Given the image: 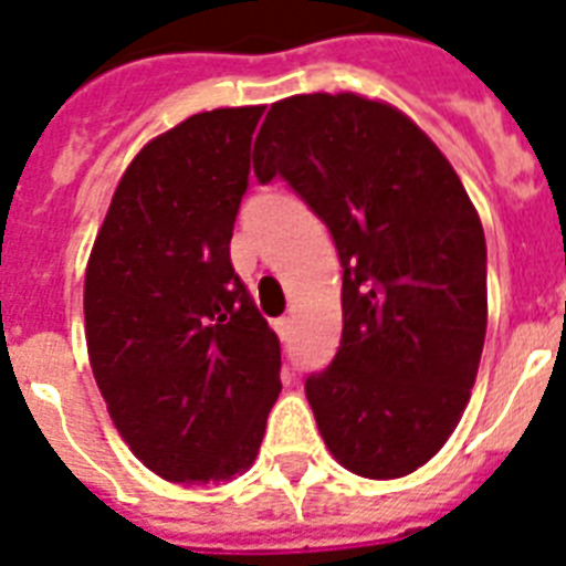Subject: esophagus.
Instances as JSON below:
<instances>
[{
    "mask_svg": "<svg viewBox=\"0 0 566 566\" xmlns=\"http://www.w3.org/2000/svg\"><path fill=\"white\" fill-rule=\"evenodd\" d=\"M291 325H293V319L291 316H282V319H275V334L282 336V339H287V336H291Z\"/></svg>",
    "mask_w": 566,
    "mask_h": 566,
    "instance_id": "obj_1",
    "label": "esophagus"
}]
</instances>
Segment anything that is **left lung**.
I'll list each match as a JSON object with an SVG mask.
<instances>
[{
	"instance_id": "1",
	"label": "left lung",
	"mask_w": 566,
	"mask_h": 566,
	"mask_svg": "<svg viewBox=\"0 0 566 566\" xmlns=\"http://www.w3.org/2000/svg\"><path fill=\"white\" fill-rule=\"evenodd\" d=\"M253 169L322 218L342 261V342L305 382L325 446L371 481L429 463L469 402L486 339V239L452 164L388 103H273Z\"/></svg>"
}]
</instances>
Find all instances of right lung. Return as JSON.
Here are the masks:
<instances>
[{
    "mask_svg": "<svg viewBox=\"0 0 566 566\" xmlns=\"http://www.w3.org/2000/svg\"><path fill=\"white\" fill-rule=\"evenodd\" d=\"M261 114L212 108L149 140L85 268L94 379L123 440L164 481L201 486L253 467L282 391L279 336L230 261Z\"/></svg>",
    "mask_w": 566,
    "mask_h": 566,
    "instance_id": "right-lung-1",
    "label": "right lung"
}]
</instances>
